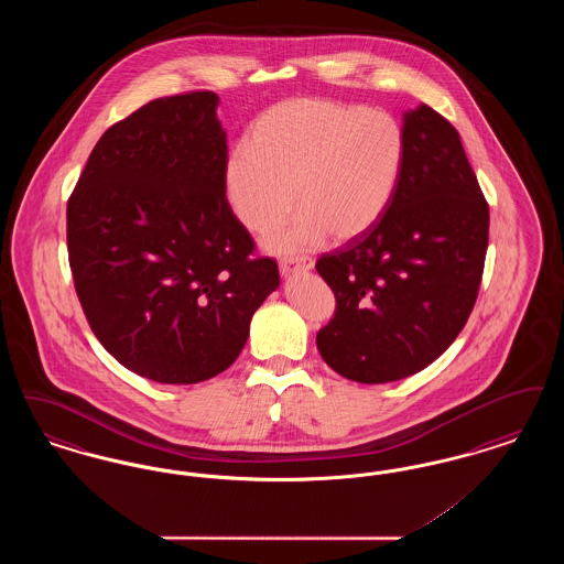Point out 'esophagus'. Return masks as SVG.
<instances>
[{
	"instance_id": "esophagus-1",
	"label": "esophagus",
	"mask_w": 564,
	"mask_h": 564,
	"mask_svg": "<svg viewBox=\"0 0 564 564\" xmlns=\"http://www.w3.org/2000/svg\"><path fill=\"white\" fill-rule=\"evenodd\" d=\"M279 269H281V274L290 276V274L300 272V270L313 269V260H311V258H306V256H302V258H285V260H281Z\"/></svg>"
}]
</instances>
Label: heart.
<instances>
[{"label": "heart", "instance_id": "heart-1", "mask_svg": "<svg viewBox=\"0 0 564 564\" xmlns=\"http://www.w3.org/2000/svg\"><path fill=\"white\" fill-rule=\"evenodd\" d=\"M405 137L380 111L329 99H290L264 111L224 169L232 214L251 232H269L295 207L294 224L270 237L272 251L308 249L332 235L370 232L402 182Z\"/></svg>", "mask_w": 564, "mask_h": 564}]
</instances>
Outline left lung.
Wrapping results in <instances>:
<instances>
[{
    "label": "left lung",
    "instance_id": "1",
    "mask_svg": "<svg viewBox=\"0 0 564 564\" xmlns=\"http://www.w3.org/2000/svg\"><path fill=\"white\" fill-rule=\"evenodd\" d=\"M405 164L370 232L317 260L336 295L317 349L340 376L393 382L455 343L476 304L488 205L455 127L421 104L403 113Z\"/></svg>",
    "mask_w": 564,
    "mask_h": 564
}]
</instances>
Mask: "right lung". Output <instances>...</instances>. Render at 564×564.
<instances>
[{
  "label": "right lung",
  "instance_id": "1",
  "mask_svg": "<svg viewBox=\"0 0 564 564\" xmlns=\"http://www.w3.org/2000/svg\"><path fill=\"white\" fill-rule=\"evenodd\" d=\"M217 104L212 90L184 93L116 122L67 200L90 329L124 368L164 384L230 368L279 288L276 262L249 258L253 239L226 200Z\"/></svg>",
  "mask_w": 564,
  "mask_h": 564
}]
</instances>
